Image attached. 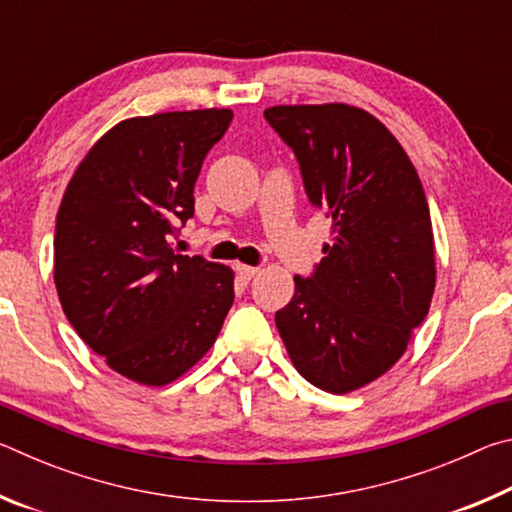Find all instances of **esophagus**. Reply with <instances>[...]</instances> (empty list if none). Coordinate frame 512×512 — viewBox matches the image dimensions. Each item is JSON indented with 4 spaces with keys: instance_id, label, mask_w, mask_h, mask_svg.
Returning a JSON list of instances; mask_svg holds the SVG:
<instances>
[{
    "instance_id": "34e87169",
    "label": "esophagus",
    "mask_w": 512,
    "mask_h": 512,
    "mask_svg": "<svg viewBox=\"0 0 512 512\" xmlns=\"http://www.w3.org/2000/svg\"><path fill=\"white\" fill-rule=\"evenodd\" d=\"M235 271H237V275L241 277V280H244V282H250V280H253V277L259 273V268H257V266L237 264V266H235Z\"/></svg>"
}]
</instances>
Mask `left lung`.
<instances>
[{"instance_id":"left-lung-1","label":"left lung","mask_w":512,"mask_h":512,"mask_svg":"<svg viewBox=\"0 0 512 512\" xmlns=\"http://www.w3.org/2000/svg\"><path fill=\"white\" fill-rule=\"evenodd\" d=\"M268 124L296 153L311 205L332 219L311 277L275 314L293 366L327 393H350L395 366L427 316L436 253L427 196L409 155L348 103L273 106Z\"/></svg>"}]
</instances>
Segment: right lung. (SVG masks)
I'll use <instances>...</instances> for the list:
<instances>
[{"mask_svg":"<svg viewBox=\"0 0 512 512\" xmlns=\"http://www.w3.org/2000/svg\"><path fill=\"white\" fill-rule=\"evenodd\" d=\"M232 110L119 121L85 155L56 216L54 282L76 334L108 366L164 386L203 359L235 302L232 268L178 255L194 185Z\"/></svg>","mask_w":512,"mask_h":512,"instance_id":"1","label":"right lung"}]
</instances>
